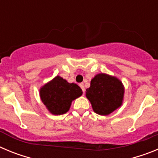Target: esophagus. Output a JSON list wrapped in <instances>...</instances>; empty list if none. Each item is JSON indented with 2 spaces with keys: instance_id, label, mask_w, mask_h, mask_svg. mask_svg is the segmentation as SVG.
<instances>
[{
  "instance_id": "esophagus-1",
  "label": "esophagus",
  "mask_w": 158,
  "mask_h": 158,
  "mask_svg": "<svg viewBox=\"0 0 158 158\" xmlns=\"http://www.w3.org/2000/svg\"><path fill=\"white\" fill-rule=\"evenodd\" d=\"M80 85V87L81 88L83 93H85V86H84V84L83 83H81L80 85Z\"/></svg>"
}]
</instances>
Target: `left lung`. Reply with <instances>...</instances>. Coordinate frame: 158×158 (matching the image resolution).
<instances>
[{"label": "left lung", "instance_id": "1", "mask_svg": "<svg viewBox=\"0 0 158 158\" xmlns=\"http://www.w3.org/2000/svg\"><path fill=\"white\" fill-rule=\"evenodd\" d=\"M124 92L123 84L118 78L101 73L92 79L85 96L94 112L100 115H108L122 106Z\"/></svg>", "mask_w": 158, "mask_h": 158}]
</instances>
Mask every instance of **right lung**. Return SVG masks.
<instances>
[{"instance_id":"right-lung-1","label":"right lung","mask_w":158,"mask_h":158,"mask_svg":"<svg viewBox=\"0 0 158 158\" xmlns=\"http://www.w3.org/2000/svg\"><path fill=\"white\" fill-rule=\"evenodd\" d=\"M81 89L74 83H69L62 77L56 76L40 89V96L50 113L63 115L69 111L73 100L82 95Z\"/></svg>"}]
</instances>
